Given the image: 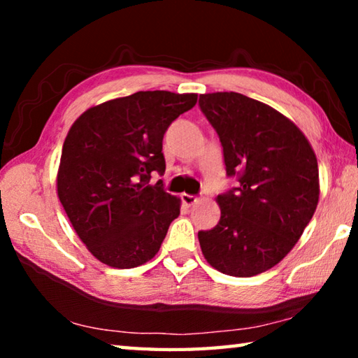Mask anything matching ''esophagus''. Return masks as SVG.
Returning <instances> with one entry per match:
<instances>
[{"label": "esophagus", "mask_w": 358, "mask_h": 358, "mask_svg": "<svg viewBox=\"0 0 358 358\" xmlns=\"http://www.w3.org/2000/svg\"><path fill=\"white\" fill-rule=\"evenodd\" d=\"M181 201H183L186 207H192V205L196 203L199 199L196 196H189V194H181Z\"/></svg>", "instance_id": "1"}]
</instances>
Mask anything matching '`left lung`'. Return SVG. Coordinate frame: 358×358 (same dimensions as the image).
<instances>
[{
    "label": "left lung",
    "mask_w": 358,
    "mask_h": 358,
    "mask_svg": "<svg viewBox=\"0 0 358 358\" xmlns=\"http://www.w3.org/2000/svg\"><path fill=\"white\" fill-rule=\"evenodd\" d=\"M199 106L220 136L224 164L238 186L216 197L220 222L199 232L207 262L248 278L287 256L319 202L311 143L287 117L234 92L201 94Z\"/></svg>",
    "instance_id": "8db88e82"
}]
</instances>
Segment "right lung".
<instances>
[{
	"label": "right lung",
	"instance_id": "right-lung-1",
	"mask_svg": "<svg viewBox=\"0 0 358 358\" xmlns=\"http://www.w3.org/2000/svg\"><path fill=\"white\" fill-rule=\"evenodd\" d=\"M196 93L137 92L78 117L66 136L57 175L59 202L85 246L102 264L134 268L159 251L180 199L148 185L166 171L162 138L196 106Z\"/></svg>",
	"mask_w": 358,
	"mask_h": 358
}]
</instances>
